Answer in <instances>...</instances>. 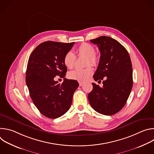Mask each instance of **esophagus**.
<instances>
[{
    "label": "esophagus",
    "mask_w": 154,
    "mask_h": 154,
    "mask_svg": "<svg viewBox=\"0 0 154 154\" xmlns=\"http://www.w3.org/2000/svg\"><path fill=\"white\" fill-rule=\"evenodd\" d=\"M79 86H82L83 85V83L82 82H79Z\"/></svg>",
    "instance_id": "1"
}]
</instances>
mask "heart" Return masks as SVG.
<instances>
[{
  "instance_id": "b5f03b06",
  "label": "heart",
  "mask_w": 154,
  "mask_h": 154,
  "mask_svg": "<svg viewBox=\"0 0 154 154\" xmlns=\"http://www.w3.org/2000/svg\"><path fill=\"white\" fill-rule=\"evenodd\" d=\"M76 53L78 57H86V64L95 66L98 63L99 58L95 54V49L93 46L88 43H82L77 48ZM76 56L71 52L69 51L65 54L63 62L66 67L72 69L75 66ZM93 70L91 67H88L83 69H75L69 72L68 77L71 79L78 81H85L88 79L93 74Z\"/></svg>"
}]
</instances>
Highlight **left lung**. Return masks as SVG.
Instances as JSON below:
<instances>
[{
    "mask_svg": "<svg viewBox=\"0 0 154 154\" xmlns=\"http://www.w3.org/2000/svg\"><path fill=\"white\" fill-rule=\"evenodd\" d=\"M90 41L100 52V60L93 78L103 80V86L92 83L88 100L97 112L111 116L124 106L133 86L132 65L126 49L116 39L102 36Z\"/></svg>",
    "mask_w": 154,
    "mask_h": 154,
    "instance_id": "8db88e82",
    "label": "left lung"
}]
</instances>
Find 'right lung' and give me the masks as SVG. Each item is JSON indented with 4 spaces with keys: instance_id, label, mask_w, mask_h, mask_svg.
I'll list each match as a JSON object with an SVG mask.
<instances>
[{
    "instance_id": "add662e5",
    "label": "right lung",
    "mask_w": 154,
    "mask_h": 154,
    "mask_svg": "<svg viewBox=\"0 0 154 154\" xmlns=\"http://www.w3.org/2000/svg\"><path fill=\"white\" fill-rule=\"evenodd\" d=\"M74 43L45 41L39 45L29 57L26 84L33 103L47 118L55 119L66 113L79 86L75 80L64 78L61 84L54 80L57 75L65 77L67 68L63 58Z\"/></svg>"
}]
</instances>
